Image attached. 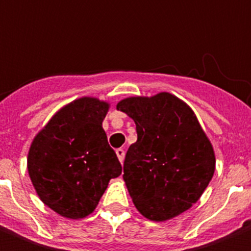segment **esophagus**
<instances>
[{
    "mask_svg": "<svg viewBox=\"0 0 251 251\" xmlns=\"http://www.w3.org/2000/svg\"><path fill=\"white\" fill-rule=\"evenodd\" d=\"M116 154H117V157H118V159H120V162L121 163L124 162V158H125V150H124V149H117Z\"/></svg>",
    "mask_w": 251,
    "mask_h": 251,
    "instance_id": "obj_1",
    "label": "esophagus"
}]
</instances>
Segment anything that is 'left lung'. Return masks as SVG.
Wrapping results in <instances>:
<instances>
[{
	"label": "left lung",
	"mask_w": 251,
	"mask_h": 251,
	"mask_svg": "<svg viewBox=\"0 0 251 251\" xmlns=\"http://www.w3.org/2000/svg\"><path fill=\"white\" fill-rule=\"evenodd\" d=\"M117 110L134 121L137 141L124 163V181L141 214L172 220L201 198L215 170L213 145L186 102L162 92L127 97Z\"/></svg>",
	"instance_id": "1"
}]
</instances>
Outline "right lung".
I'll use <instances>...</instances> for the list:
<instances>
[{"label": "right lung", "mask_w": 251, "mask_h": 251, "mask_svg": "<svg viewBox=\"0 0 251 251\" xmlns=\"http://www.w3.org/2000/svg\"><path fill=\"white\" fill-rule=\"evenodd\" d=\"M110 103L81 97L61 107L31 141L27 172L37 196L57 214H92L111 178L122 172L102 127Z\"/></svg>", "instance_id": "1"}]
</instances>
